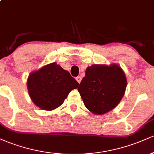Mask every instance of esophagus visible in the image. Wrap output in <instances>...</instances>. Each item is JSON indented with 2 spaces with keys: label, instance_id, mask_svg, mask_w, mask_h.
Here are the masks:
<instances>
[{
  "label": "esophagus",
  "instance_id": "1",
  "mask_svg": "<svg viewBox=\"0 0 154 154\" xmlns=\"http://www.w3.org/2000/svg\"><path fill=\"white\" fill-rule=\"evenodd\" d=\"M76 79H77V81L78 82V83L79 84V83H80V82H81V80H82V77H81L80 76H78V77H76Z\"/></svg>",
  "mask_w": 154,
  "mask_h": 154
}]
</instances>
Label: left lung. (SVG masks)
I'll return each mask as SVG.
<instances>
[{"instance_id":"1","label":"left lung","mask_w":154,"mask_h":154,"mask_svg":"<svg viewBox=\"0 0 154 154\" xmlns=\"http://www.w3.org/2000/svg\"><path fill=\"white\" fill-rule=\"evenodd\" d=\"M126 87V77L119 66L95 64L88 67L77 90L88 110L103 114L118 105Z\"/></svg>"}]
</instances>
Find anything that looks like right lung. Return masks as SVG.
<instances>
[{
	"label": "right lung",
	"instance_id": "obj_1",
	"mask_svg": "<svg viewBox=\"0 0 154 154\" xmlns=\"http://www.w3.org/2000/svg\"><path fill=\"white\" fill-rule=\"evenodd\" d=\"M79 83L69 72L52 63L32 72L27 79L32 100L40 109L51 111L63 103L69 93Z\"/></svg>",
	"mask_w": 154,
	"mask_h": 154
}]
</instances>
